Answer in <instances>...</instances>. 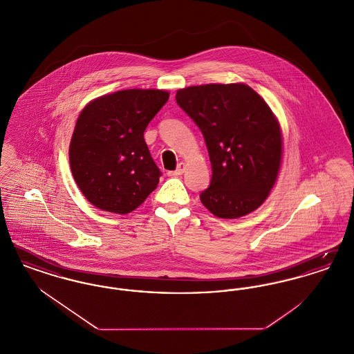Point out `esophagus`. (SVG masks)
<instances>
[{"mask_svg":"<svg viewBox=\"0 0 354 354\" xmlns=\"http://www.w3.org/2000/svg\"><path fill=\"white\" fill-rule=\"evenodd\" d=\"M185 163H179L176 169H175V171H169V172H167V175H169V176H178V175H182V174L185 172Z\"/></svg>","mask_w":354,"mask_h":354,"instance_id":"1","label":"esophagus"}]
</instances>
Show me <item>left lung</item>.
<instances>
[{
    "instance_id": "obj_1",
    "label": "left lung",
    "mask_w": 354,
    "mask_h": 354,
    "mask_svg": "<svg viewBox=\"0 0 354 354\" xmlns=\"http://www.w3.org/2000/svg\"><path fill=\"white\" fill-rule=\"evenodd\" d=\"M176 102L201 129L212 166L201 194L215 216L237 219L257 209L276 183L283 136L270 106L244 84L189 86Z\"/></svg>"
}]
</instances>
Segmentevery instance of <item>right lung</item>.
Masks as SVG:
<instances>
[{
	"mask_svg": "<svg viewBox=\"0 0 354 354\" xmlns=\"http://www.w3.org/2000/svg\"><path fill=\"white\" fill-rule=\"evenodd\" d=\"M169 97L165 90L130 88L84 106L68 159L75 183L93 205L126 215L156 188L162 174L143 133Z\"/></svg>",
	"mask_w": 354,
	"mask_h": 354,
	"instance_id": "obj_1",
	"label": "right lung"
}]
</instances>
